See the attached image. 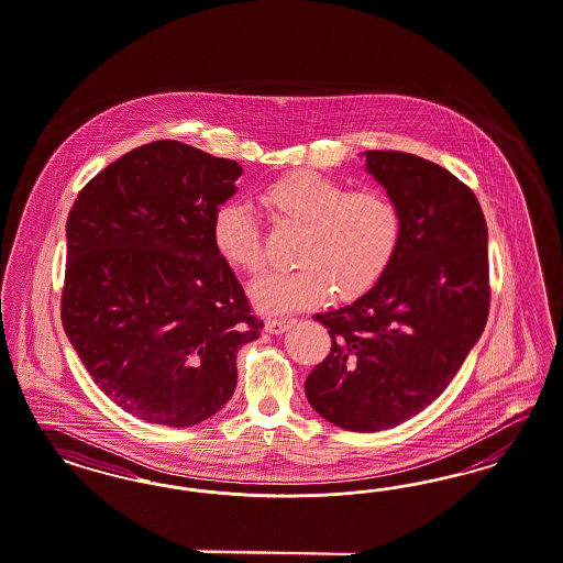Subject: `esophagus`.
Listing matches in <instances>:
<instances>
[{
	"label": "esophagus",
	"instance_id": "34e87169",
	"mask_svg": "<svg viewBox=\"0 0 563 563\" xmlns=\"http://www.w3.org/2000/svg\"><path fill=\"white\" fill-rule=\"evenodd\" d=\"M294 323H296V319H291V317H273V319H267L265 330L269 333H284L286 330H290Z\"/></svg>",
	"mask_w": 563,
	"mask_h": 563
}]
</instances>
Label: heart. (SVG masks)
I'll use <instances>...</instances> for the list:
<instances>
[{
	"label": "heart",
	"mask_w": 563,
	"mask_h": 563,
	"mask_svg": "<svg viewBox=\"0 0 563 563\" xmlns=\"http://www.w3.org/2000/svg\"><path fill=\"white\" fill-rule=\"evenodd\" d=\"M275 223L298 230L291 272L269 273L252 284L254 305L265 312H288L325 300L349 302L388 272L402 217L382 189H349L317 170H294L258 196ZM212 242L235 272L256 275L265 267L263 235L251 210L225 205L214 214Z\"/></svg>",
	"instance_id": "heart-1"
}]
</instances>
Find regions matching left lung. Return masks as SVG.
<instances>
[{
	"label": "left lung",
	"mask_w": 563,
	"mask_h": 563,
	"mask_svg": "<svg viewBox=\"0 0 563 563\" xmlns=\"http://www.w3.org/2000/svg\"><path fill=\"white\" fill-rule=\"evenodd\" d=\"M363 156L400 209V244L372 290L314 314L332 351L305 393L333 426L379 432L437 400L484 332L488 230L474 191L446 168L393 150Z\"/></svg>",
	"instance_id": "left-lung-1"
}]
</instances>
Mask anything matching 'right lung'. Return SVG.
<instances>
[{
	"mask_svg": "<svg viewBox=\"0 0 563 563\" xmlns=\"http://www.w3.org/2000/svg\"><path fill=\"white\" fill-rule=\"evenodd\" d=\"M242 167L161 140L85 186L66 221L63 325L112 402L188 428L230 400L263 321L212 242Z\"/></svg>",
	"mask_w": 563,
	"mask_h": 563,
	"instance_id": "obj_1",
	"label": "right lung"
}]
</instances>
